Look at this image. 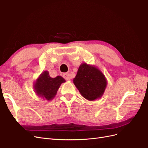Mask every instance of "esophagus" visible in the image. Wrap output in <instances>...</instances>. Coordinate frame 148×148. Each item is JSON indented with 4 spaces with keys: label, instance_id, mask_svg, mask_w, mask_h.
I'll list each match as a JSON object with an SVG mask.
<instances>
[{
    "label": "esophagus",
    "instance_id": "esophagus-1",
    "mask_svg": "<svg viewBox=\"0 0 148 148\" xmlns=\"http://www.w3.org/2000/svg\"><path fill=\"white\" fill-rule=\"evenodd\" d=\"M63 77L65 78V80H66V81H70V74L68 73H64L63 75Z\"/></svg>",
    "mask_w": 148,
    "mask_h": 148
}]
</instances>
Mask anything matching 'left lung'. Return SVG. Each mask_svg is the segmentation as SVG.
Listing matches in <instances>:
<instances>
[{
    "mask_svg": "<svg viewBox=\"0 0 148 148\" xmlns=\"http://www.w3.org/2000/svg\"><path fill=\"white\" fill-rule=\"evenodd\" d=\"M73 83L82 96L89 101L101 97L107 84L104 75L97 67L86 63L79 66Z\"/></svg>",
    "mask_w": 148,
    "mask_h": 148,
    "instance_id": "1",
    "label": "left lung"
}]
</instances>
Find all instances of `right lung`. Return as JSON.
I'll use <instances>...</instances> for the list:
<instances>
[{"mask_svg":"<svg viewBox=\"0 0 148 148\" xmlns=\"http://www.w3.org/2000/svg\"><path fill=\"white\" fill-rule=\"evenodd\" d=\"M64 82L65 79L60 76L51 78L49 71H44L34 83V89L38 96L51 101L56 96L61 84Z\"/></svg>","mask_w":148,"mask_h":148,"instance_id":"obj_1","label":"right lung"}]
</instances>
